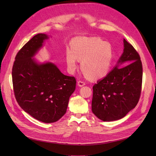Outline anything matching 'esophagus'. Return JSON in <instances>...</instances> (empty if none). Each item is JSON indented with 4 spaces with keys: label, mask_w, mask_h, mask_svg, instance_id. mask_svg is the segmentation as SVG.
<instances>
[{
    "label": "esophagus",
    "mask_w": 156,
    "mask_h": 156,
    "mask_svg": "<svg viewBox=\"0 0 156 156\" xmlns=\"http://www.w3.org/2000/svg\"><path fill=\"white\" fill-rule=\"evenodd\" d=\"M78 85L79 87H81L85 85V83L84 82V81H78Z\"/></svg>",
    "instance_id": "34e87169"
}]
</instances>
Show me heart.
Wrapping results in <instances>:
<instances>
[{
  "instance_id": "heart-1",
  "label": "heart",
  "mask_w": 156,
  "mask_h": 156,
  "mask_svg": "<svg viewBox=\"0 0 156 156\" xmlns=\"http://www.w3.org/2000/svg\"><path fill=\"white\" fill-rule=\"evenodd\" d=\"M113 49L109 42L97 37H77L74 38L71 48L66 51V61L70 73L78 66V59L81 61V68L92 80L107 76L113 61Z\"/></svg>"
}]
</instances>
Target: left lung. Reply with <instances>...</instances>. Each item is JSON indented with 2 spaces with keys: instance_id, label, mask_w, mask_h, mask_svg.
<instances>
[{
  "instance_id": "obj_1",
  "label": "left lung",
  "mask_w": 156,
  "mask_h": 156,
  "mask_svg": "<svg viewBox=\"0 0 156 156\" xmlns=\"http://www.w3.org/2000/svg\"><path fill=\"white\" fill-rule=\"evenodd\" d=\"M123 43V53L116 66L93 87L92 111L103 121L125 117L135 108L140 97L143 74L140 57L125 39ZM122 63L126 66L123 67Z\"/></svg>"
}]
</instances>
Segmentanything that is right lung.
Returning a JSON list of instances; mask_svg holds the SVG:
<instances>
[{
	"mask_svg": "<svg viewBox=\"0 0 156 156\" xmlns=\"http://www.w3.org/2000/svg\"><path fill=\"white\" fill-rule=\"evenodd\" d=\"M47 35L38 34L18 52L12 70L14 95L20 107L35 119L51 123L66 112L76 79L64 75L54 64H38L34 59Z\"/></svg>",
	"mask_w": 156,
	"mask_h": 156,
	"instance_id": "obj_1",
	"label": "right lung"
}]
</instances>
